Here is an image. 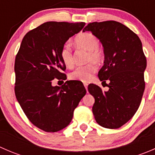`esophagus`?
<instances>
[{"label": "esophagus", "mask_w": 155, "mask_h": 155, "mask_svg": "<svg viewBox=\"0 0 155 155\" xmlns=\"http://www.w3.org/2000/svg\"><path fill=\"white\" fill-rule=\"evenodd\" d=\"M84 86H85V89H87V84L86 83V82H84Z\"/></svg>", "instance_id": "esophagus-1"}]
</instances>
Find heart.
<instances>
[{
    "instance_id": "heart-1",
    "label": "heart",
    "mask_w": 155,
    "mask_h": 155,
    "mask_svg": "<svg viewBox=\"0 0 155 155\" xmlns=\"http://www.w3.org/2000/svg\"><path fill=\"white\" fill-rule=\"evenodd\" d=\"M75 44L79 48L88 51L87 60L100 62L104 58V54L99 48L100 41L96 36L91 33H84L79 34L75 39ZM61 58L66 66L70 67L73 64V56L72 52L71 45L66 43L62 46L61 50ZM97 71V66L94 62L87 64L85 66L78 67L72 73H70V79L79 80L81 82H89L93 77V75Z\"/></svg>"
}]
</instances>
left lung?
Masks as SVG:
<instances>
[{"label": "left lung", "instance_id": "1", "mask_svg": "<svg viewBox=\"0 0 155 155\" xmlns=\"http://www.w3.org/2000/svg\"><path fill=\"white\" fill-rule=\"evenodd\" d=\"M82 31H91L102 43L104 64L98 77L102 83L109 81L107 91L94 84L87 87L94 97V116L104 127H121L137 112L145 90L147 63L142 42L130 29L115 21L89 23Z\"/></svg>", "mask_w": 155, "mask_h": 155}]
</instances>
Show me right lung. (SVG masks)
<instances>
[{"label": "right lung", "instance_id": "right-lung-1", "mask_svg": "<svg viewBox=\"0 0 155 155\" xmlns=\"http://www.w3.org/2000/svg\"><path fill=\"white\" fill-rule=\"evenodd\" d=\"M85 22L47 21L25 34L15 61V94L33 124L46 132H57L70 124L73 111L86 94L83 84L67 81L52 86L54 79L65 77L62 46Z\"/></svg>", "mask_w": 155, "mask_h": 155}]
</instances>
